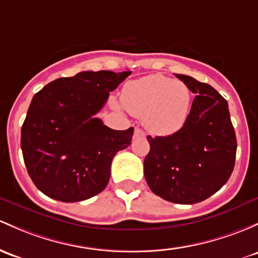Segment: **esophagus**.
<instances>
[{
  "mask_svg": "<svg viewBox=\"0 0 258 258\" xmlns=\"http://www.w3.org/2000/svg\"><path fill=\"white\" fill-rule=\"evenodd\" d=\"M146 134H144L143 130H141L140 127H136L135 128V138H143Z\"/></svg>",
  "mask_w": 258,
  "mask_h": 258,
  "instance_id": "34e87169",
  "label": "esophagus"
}]
</instances>
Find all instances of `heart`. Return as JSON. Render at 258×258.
Returning a JSON list of instances; mask_svg holds the SVG:
<instances>
[{"mask_svg":"<svg viewBox=\"0 0 258 258\" xmlns=\"http://www.w3.org/2000/svg\"><path fill=\"white\" fill-rule=\"evenodd\" d=\"M192 93L179 79L161 75L146 76L123 87L121 103L128 112L142 116L152 134L169 136L181 130L191 109Z\"/></svg>","mask_w":258,"mask_h":258,"instance_id":"obj_1","label":"heart"}]
</instances>
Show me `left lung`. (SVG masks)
<instances>
[{"instance_id":"obj_1","label":"left lung","mask_w":258,"mask_h":258,"mask_svg":"<svg viewBox=\"0 0 258 258\" xmlns=\"http://www.w3.org/2000/svg\"><path fill=\"white\" fill-rule=\"evenodd\" d=\"M196 97L181 130L151 137L144 177L157 196L194 205L219 191L230 177L236 157V136L228 101L207 83L175 75Z\"/></svg>"}]
</instances>
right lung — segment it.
Instances as JSON below:
<instances>
[{
    "instance_id": "right-lung-1",
    "label": "right lung",
    "mask_w": 258,
    "mask_h": 258,
    "mask_svg": "<svg viewBox=\"0 0 258 258\" xmlns=\"http://www.w3.org/2000/svg\"><path fill=\"white\" fill-rule=\"evenodd\" d=\"M130 73L84 71L33 97L21 147L30 179L47 197L79 202L106 187L112 158L131 144L134 127L116 131L94 115Z\"/></svg>"
}]
</instances>
